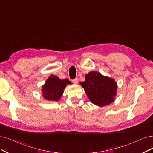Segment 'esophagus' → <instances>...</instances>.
<instances>
[{
	"instance_id": "obj_1",
	"label": "esophagus",
	"mask_w": 153,
	"mask_h": 153,
	"mask_svg": "<svg viewBox=\"0 0 153 153\" xmlns=\"http://www.w3.org/2000/svg\"><path fill=\"white\" fill-rule=\"evenodd\" d=\"M72 81L74 84H77L78 82V79L76 78V79H72Z\"/></svg>"
}]
</instances>
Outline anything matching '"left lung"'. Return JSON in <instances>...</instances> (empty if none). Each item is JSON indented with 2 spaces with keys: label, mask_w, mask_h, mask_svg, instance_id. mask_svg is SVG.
<instances>
[{
  "label": "left lung",
  "mask_w": 153,
  "mask_h": 153,
  "mask_svg": "<svg viewBox=\"0 0 153 153\" xmlns=\"http://www.w3.org/2000/svg\"><path fill=\"white\" fill-rule=\"evenodd\" d=\"M85 79V81L80 84L93 103L103 106L114 101L117 89L114 79L95 71L89 72Z\"/></svg>",
  "instance_id": "1"
}]
</instances>
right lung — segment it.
I'll return each instance as SVG.
<instances>
[{
    "instance_id": "add662e5",
    "label": "right lung",
    "mask_w": 153,
    "mask_h": 153,
    "mask_svg": "<svg viewBox=\"0 0 153 153\" xmlns=\"http://www.w3.org/2000/svg\"><path fill=\"white\" fill-rule=\"evenodd\" d=\"M71 83L67 79L61 80L57 76L51 75L42 88L43 96L48 100L58 101L67 84Z\"/></svg>"
}]
</instances>
